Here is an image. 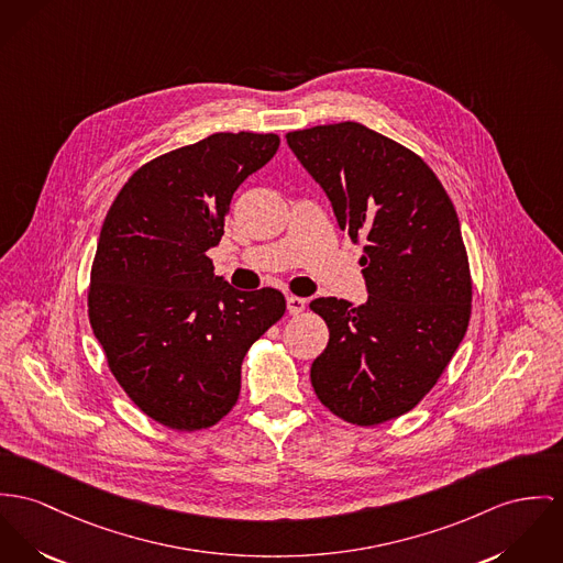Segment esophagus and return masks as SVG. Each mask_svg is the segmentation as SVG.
<instances>
[{
	"label": "esophagus",
	"mask_w": 563,
	"mask_h": 563,
	"mask_svg": "<svg viewBox=\"0 0 563 563\" xmlns=\"http://www.w3.org/2000/svg\"><path fill=\"white\" fill-rule=\"evenodd\" d=\"M287 308L291 314H300L306 308V300L298 298V296H287Z\"/></svg>",
	"instance_id": "34e87169"
}]
</instances>
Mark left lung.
<instances>
[{
  "instance_id": "8db88e82",
  "label": "left lung",
  "mask_w": 563,
  "mask_h": 563,
  "mask_svg": "<svg viewBox=\"0 0 563 563\" xmlns=\"http://www.w3.org/2000/svg\"><path fill=\"white\" fill-rule=\"evenodd\" d=\"M291 152L328 195L339 227L366 242L368 300L317 298L330 341L310 366L319 400L373 427L413 409L461 345L472 276L456 210L411 150L357 122L296 130Z\"/></svg>"
}]
</instances>
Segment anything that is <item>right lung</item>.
<instances>
[{
    "label": "right lung",
    "mask_w": 563,
    "mask_h": 563,
    "mask_svg": "<svg viewBox=\"0 0 563 563\" xmlns=\"http://www.w3.org/2000/svg\"><path fill=\"white\" fill-rule=\"evenodd\" d=\"M278 134L217 132L134 172L100 229L89 323L132 402L175 431L217 424L240 396L242 362L285 314V296L214 276L229 203L272 161Z\"/></svg>",
    "instance_id": "obj_1"
}]
</instances>
